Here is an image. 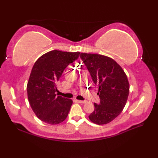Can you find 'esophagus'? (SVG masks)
Returning <instances> with one entry per match:
<instances>
[{
  "instance_id": "esophagus-1",
  "label": "esophagus",
  "mask_w": 158,
  "mask_h": 158,
  "mask_svg": "<svg viewBox=\"0 0 158 158\" xmlns=\"http://www.w3.org/2000/svg\"><path fill=\"white\" fill-rule=\"evenodd\" d=\"M75 101H76L77 102H78V103H85V102H86L85 100H76Z\"/></svg>"
}]
</instances>
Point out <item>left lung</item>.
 <instances>
[{"instance_id": "8db88e82", "label": "left lung", "mask_w": 158, "mask_h": 158, "mask_svg": "<svg viewBox=\"0 0 158 158\" xmlns=\"http://www.w3.org/2000/svg\"><path fill=\"white\" fill-rule=\"evenodd\" d=\"M83 62L98 88L100 103L89 115L93 123L102 125L111 122L122 113L129 94L127 76L115 60L102 55L81 53Z\"/></svg>"}]
</instances>
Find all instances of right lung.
Masks as SVG:
<instances>
[{"instance_id": "right-lung-1", "label": "right lung", "mask_w": 158, "mask_h": 158, "mask_svg": "<svg viewBox=\"0 0 158 158\" xmlns=\"http://www.w3.org/2000/svg\"><path fill=\"white\" fill-rule=\"evenodd\" d=\"M79 55V52L53 50L35 63L27 84L28 98L32 110L42 122L53 125L66 118L73 100L57 96L56 85L64 69Z\"/></svg>"}]
</instances>
